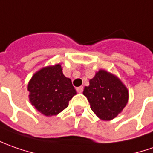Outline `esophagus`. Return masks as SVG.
Wrapping results in <instances>:
<instances>
[{
  "label": "esophagus",
  "mask_w": 153,
  "mask_h": 153,
  "mask_svg": "<svg viewBox=\"0 0 153 153\" xmlns=\"http://www.w3.org/2000/svg\"><path fill=\"white\" fill-rule=\"evenodd\" d=\"M76 90H77V91H78V92H79V93H81L82 91H83V86L78 87Z\"/></svg>",
  "instance_id": "1"
}]
</instances>
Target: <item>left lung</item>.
<instances>
[{"label":"left lung","instance_id":"1","mask_svg":"<svg viewBox=\"0 0 153 153\" xmlns=\"http://www.w3.org/2000/svg\"><path fill=\"white\" fill-rule=\"evenodd\" d=\"M89 82L90 85L84 88L83 94L99 119L109 121L122 113L128 103L129 94L119 77L100 69Z\"/></svg>","mask_w":153,"mask_h":153}]
</instances>
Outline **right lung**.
<instances>
[{
  "label": "right lung",
  "instance_id": "add662e5",
  "mask_svg": "<svg viewBox=\"0 0 153 153\" xmlns=\"http://www.w3.org/2000/svg\"><path fill=\"white\" fill-rule=\"evenodd\" d=\"M32 106L45 116L57 115L77 94L71 79L64 76L60 63L35 72L28 84Z\"/></svg>",
  "mask_w": 153,
  "mask_h": 153
}]
</instances>
